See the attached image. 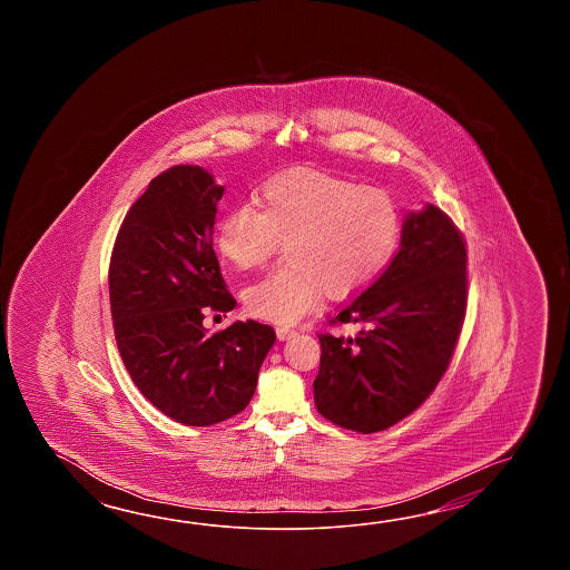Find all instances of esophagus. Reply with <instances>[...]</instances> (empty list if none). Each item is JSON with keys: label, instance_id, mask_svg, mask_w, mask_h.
<instances>
[{"label": "esophagus", "instance_id": "1", "mask_svg": "<svg viewBox=\"0 0 570 570\" xmlns=\"http://www.w3.org/2000/svg\"><path fill=\"white\" fill-rule=\"evenodd\" d=\"M293 334H295V332H293V330H289V327L277 326V338L287 340L291 338Z\"/></svg>", "mask_w": 570, "mask_h": 570}]
</instances>
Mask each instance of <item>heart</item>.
<instances>
[{
    "instance_id": "1",
    "label": "heart",
    "mask_w": 570,
    "mask_h": 570,
    "mask_svg": "<svg viewBox=\"0 0 570 570\" xmlns=\"http://www.w3.org/2000/svg\"><path fill=\"white\" fill-rule=\"evenodd\" d=\"M391 195L324 170L295 169L263 185L256 207L228 212L216 228L219 255L240 271L263 267L287 243V267L244 291L248 314L289 326L332 299L364 289L400 240Z\"/></svg>"
}]
</instances>
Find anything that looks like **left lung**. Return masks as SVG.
I'll use <instances>...</instances> for the list:
<instances>
[{
	"mask_svg": "<svg viewBox=\"0 0 570 570\" xmlns=\"http://www.w3.org/2000/svg\"><path fill=\"white\" fill-rule=\"evenodd\" d=\"M466 244L454 222L430 204L410 212L397 255L332 320L358 332L320 334L317 412L361 434L415 412L449 368L466 314Z\"/></svg>",
	"mask_w": 570,
	"mask_h": 570,
	"instance_id": "obj_1",
	"label": "left lung"
}]
</instances>
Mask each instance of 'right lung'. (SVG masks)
Here are the masks:
<instances>
[{
	"instance_id": "obj_1",
	"label": "right lung",
	"mask_w": 570,
	"mask_h": 570,
	"mask_svg": "<svg viewBox=\"0 0 570 570\" xmlns=\"http://www.w3.org/2000/svg\"><path fill=\"white\" fill-rule=\"evenodd\" d=\"M224 187L195 165L160 173L128 209L109 261V303L134 385L183 425H214L255 395L275 330L255 320L207 334L209 312L236 299L214 253Z\"/></svg>"
}]
</instances>
